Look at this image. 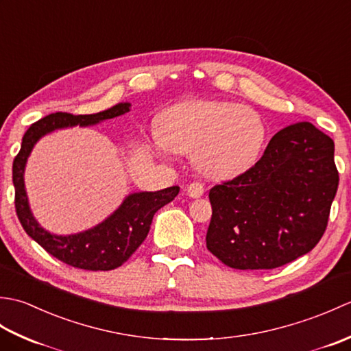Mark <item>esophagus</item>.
<instances>
[{"instance_id":"1","label":"esophagus","mask_w":351,"mask_h":351,"mask_svg":"<svg viewBox=\"0 0 351 351\" xmlns=\"http://www.w3.org/2000/svg\"><path fill=\"white\" fill-rule=\"evenodd\" d=\"M204 191H205V187H204V184H200V182H191L189 187H187L189 196L193 197V199L202 197L204 196Z\"/></svg>"}]
</instances>
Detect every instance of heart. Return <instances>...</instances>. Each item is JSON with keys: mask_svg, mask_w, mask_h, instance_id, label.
<instances>
[{"mask_svg": "<svg viewBox=\"0 0 351 351\" xmlns=\"http://www.w3.org/2000/svg\"><path fill=\"white\" fill-rule=\"evenodd\" d=\"M265 134L255 110L229 101L191 99L164 111L154 146L160 154H193L205 176L226 180L256 161Z\"/></svg>", "mask_w": 351, "mask_h": 351, "instance_id": "b5f03b06", "label": "heart"}]
</instances>
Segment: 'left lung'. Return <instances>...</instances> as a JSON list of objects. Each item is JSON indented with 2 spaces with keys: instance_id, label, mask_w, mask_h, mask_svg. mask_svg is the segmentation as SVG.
<instances>
[{
  "instance_id": "8db88e82",
  "label": "left lung",
  "mask_w": 351,
  "mask_h": 351,
  "mask_svg": "<svg viewBox=\"0 0 351 351\" xmlns=\"http://www.w3.org/2000/svg\"><path fill=\"white\" fill-rule=\"evenodd\" d=\"M335 143L309 122L274 134L261 160L210 190L206 247L237 270H271L315 247L338 190Z\"/></svg>"
}]
</instances>
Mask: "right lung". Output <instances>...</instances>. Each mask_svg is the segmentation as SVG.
<instances>
[{"mask_svg": "<svg viewBox=\"0 0 351 351\" xmlns=\"http://www.w3.org/2000/svg\"><path fill=\"white\" fill-rule=\"evenodd\" d=\"M130 110V102H119L111 108L95 114L73 116L69 113H52L34 122L22 137L21 151L13 161L14 206H16L18 219L25 232L37 244H40L49 255L60 259L64 264L92 271H107L121 267L145 241L155 213L171 202L180 193L178 185L158 191L131 193L106 220L78 234H51L36 220L29 208L24 173L28 156L37 141L57 130L72 128L78 125L81 128L92 126L122 116Z\"/></svg>", "mask_w": 351, "mask_h": 351, "instance_id": "add662e5", "label": "right lung"}]
</instances>
